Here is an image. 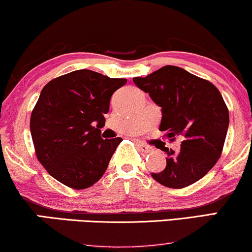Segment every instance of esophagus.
I'll list each match as a JSON object with an SVG mask.
<instances>
[{
    "label": "esophagus",
    "mask_w": 252,
    "mask_h": 252,
    "mask_svg": "<svg viewBox=\"0 0 252 252\" xmlns=\"http://www.w3.org/2000/svg\"><path fill=\"white\" fill-rule=\"evenodd\" d=\"M138 146H139V149H141V151L145 152V154H152V152L155 151L154 148L144 144V143H138Z\"/></svg>",
    "instance_id": "1"
}]
</instances>
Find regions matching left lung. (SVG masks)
I'll list each match as a JSON object with an SVG mask.
<instances>
[{"mask_svg":"<svg viewBox=\"0 0 252 252\" xmlns=\"http://www.w3.org/2000/svg\"><path fill=\"white\" fill-rule=\"evenodd\" d=\"M135 85L161 108L159 130L173 142L183 138L180 150L164 148L166 167L151 173L159 184L184 189L205 177L222 154L229 126V111L212 82L177 66H164Z\"/></svg>","mask_w":252,"mask_h":252,"instance_id":"1","label":"left lung"}]
</instances>
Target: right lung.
Returning <instances> with one entry per match:
<instances>
[{
  "instance_id": "obj_1",
  "label": "right lung",
  "mask_w": 252,
  "mask_h": 252,
  "mask_svg": "<svg viewBox=\"0 0 252 252\" xmlns=\"http://www.w3.org/2000/svg\"><path fill=\"white\" fill-rule=\"evenodd\" d=\"M126 79L79 69L41 89L30 119L40 164L55 179L74 189L91 187L106 172L121 137L103 139L101 128L114 92Z\"/></svg>"
}]
</instances>
